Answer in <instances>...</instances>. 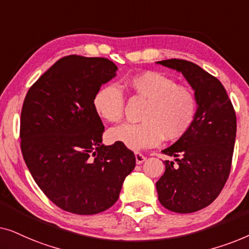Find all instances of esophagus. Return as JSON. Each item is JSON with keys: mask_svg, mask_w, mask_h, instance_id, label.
<instances>
[{"mask_svg": "<svg viewBox=\"0 0 249 249\" xmlns=\"http://www.w3.org/2000/svg\"><path fill=\"white\" fill-rule=\"evenodd\" d=\"M135 158H136V163H137V164H142V163L146 160L145 156L142 155V153H138V152L135 153Z\"/></svg>", "mask_w": 249, "mask_h": 249, "instance_id": "obj_1", "label": "esophagus"}]
</instances>
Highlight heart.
<instances>
[{
	"instance_id": "obj_1",
	"label": "heart",
	"mask_w": 249,
	"mask_h": 249,
	"mask_svg": "<svg viewBox=\"0 0 249 249\" xmlns=\"http://www.w3.org/2000/svg\"><path fill=\"white\" fill-rule=\"evenodd\" d=\"M139 96L149 101L141 124H125L108 132L112 142L141 151L154 147L166 139H177L192 127L197 112V101L189 88L161 72L146 71L129 80ZM94 108L104 120L119 122L124 117V96L118 86L105 85L94 96Z\"/></svg>"
}]
</instances>
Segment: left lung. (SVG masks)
<instances>
[{"label": "left lung", "mask_w": 249, "mask_h": 249, "mask_svg": "<svg viewBox=\"0 0 249 249\" xmlns=\"http://www.w3.org/2000/svg\"><path fill=\"white\" fill-rule=\"evenodd\" d=\"M156 63L181 72L195 91V120L185 135L162 151L175 161L163 162L165 172L156 182L165 209L193 213L209 206L226 185L236 141V113L220 80L197 64L178 59Z\"/></svg>", "instance_id": "8db88e82"}]
</instances>
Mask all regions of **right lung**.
I'll return each mask as SVG.
<instances>
[{"mask_svg":"<svg viewBox=\"0 0 249 249\" xmlns=\"http://www.w3.org/2000/svg\"><path fill=\"white\" fill-rule=\"evenodd\" d=\"M117 71L105 57L64 56L38 78L23 102V160L43 193L67 212L90 215L110 209L136 165L124 145L102 144L104 125L93 104Z\"/></svg>","mask_w":249,"mask_h":249,"instance_id":"add662e5","label":"right lung"}]
</instances>
